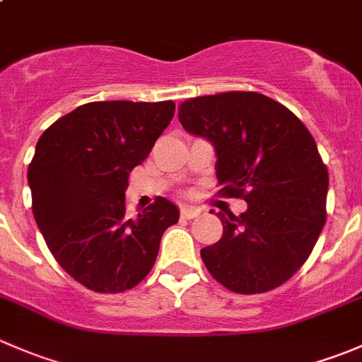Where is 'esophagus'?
I'll return each instance as SVG.
<instances>
[{
	"label": "esophagus",
	"instance_id": "esophagus-1",
	"mask_svg": "<svg viewBox=\"0 0 362 362\" xmlns=\"http://www.w3.org/2000/svg\"><path fill=\"white\" fill-rule=\"evenodd\" d=\"M198 215H199V210H196V208L182 206V210H180V217L182 218H187V221H191V218L198 217Z\"/></svg>",
	"mask_w": 362,
	"mask_h": 362
}]
</instances>
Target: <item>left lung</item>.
<instances>
[{"mask_svg": "<svg viewBox=\"0 0 362 362\" xmlns=\"http://www.w3.org/2000/svg\"><path fill=\"white\" fill-rule=\"evenodd\" d=\"M178 120L214 145L222 194L247 202L243 214H217L222 238L202 249L208 272L240 294L282 286L308 259L326 222L329 177L310 131L259 93L187 100Z\"/></svg>", "mask_w": 362, "mask_h": 362, "instance_id": "obj_1", "label": "left lung"}]
</instances>
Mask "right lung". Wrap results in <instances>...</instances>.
Segmentation results:
<instances>
[{
  "mask_svg": "<svg viewBox=\"0 0 362 362\" xmlns=\"http://www.w3.org/2000/svg\"><path fill=\"white\" fill-rule=\"evenodd\" d=\"M175 113L173 101H94L40 136L28 170L33 215L69 276L96 293H122L154 266L180 211L158 198L129 218L126 189Z\"/></svg>",
  "mask_w": 362,
  "mask_h": 362,
  "instance_id": "1",
  "label": "right lung"
}]
</instances>
